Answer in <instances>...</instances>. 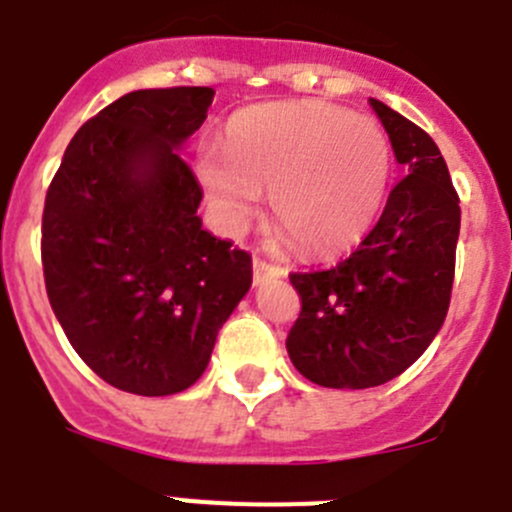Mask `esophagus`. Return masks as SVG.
I'll use <instances>...</instances> for the list:
<instances>
[{"label":"esophagus","mask_w":512,"mask_h":512,"mask_svg":"<svg viewBox=\"0 0 512 512\" xmlns=\"http://www.w3.org/2000/svg\"><path fill=\"white\" fill-rule=\"evenodd\" d=\"M284 269L271 261L261 259V256H253V284H261L271 277H282Z\"/></svg>","instance_id":"1"}]
</instances>
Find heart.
Returning <instances> with one entry per match:
<instances>
[{
  "mask_svg": "<svg viewBox=\"0 0 512 512\" xmlns=\"http://www.w3.org/2000/svg\"><path fill=\"white\" fill-rule=\"evenodd\" d=\"M390 140L377 122L320 102L259 104L228 125V153L207 151L200 179L233 233L251 220L261 187L305 253H333L369 230L390 182Z\"/></svg>",
  "mask_w": 512,
  "mask_h": 512,
  "instance_id": "heart-1",
  "label": "heart"
}]
</instances>
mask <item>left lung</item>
<instances>
[{
	"mask_svg": "<svg viewBox=\"0 0 512 512\" xmlns=\"http://www.w3.org/2000/svg\"><path fill=\"white\" fill-rule=\"evenodd\" d=\"M408 176L348 259L289 282L302 310L287 336L297 372L320 387L366 390L400 377L441 330L451 302L459 194L425 130L369 99Z\"/></svg>",
	"mask_w": 512,
	"mask_h": 512,
	"instance_id": "1",
	"label": "left lung"
}]
</instances>
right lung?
I'll return each instance as SVG.
<instances>
[{
    "mask_svg": "<svg viewBox=\"0 0 512 512\" xmlns=\"http://www.w3.org/2000/svg\"><path fill=\"white\" fill-rule=\"evenodd\" d=\"M210 87L138 89L76 130L43 210L45 292L97 377L164 397L207 369L251 287V253L202 228V187L176 148Z\"/></svg>",
    "mask_w": 512,
    "mask_h": 512,
    "instance_id": "obj_1",
    "label": "right lung"
}]
</instances>
